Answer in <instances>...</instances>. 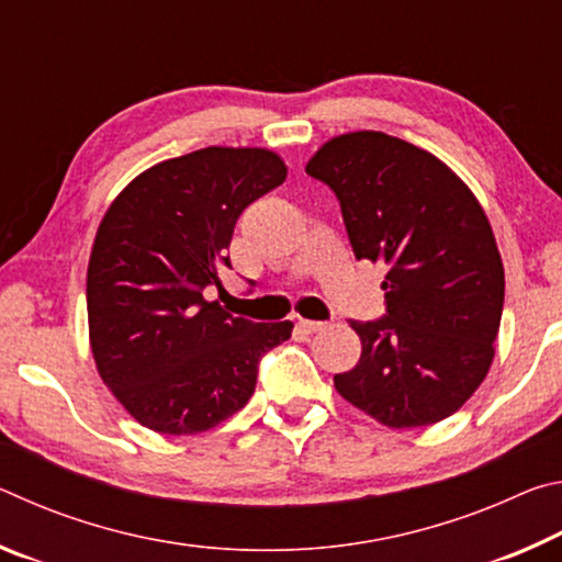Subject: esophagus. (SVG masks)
<instances>
[{"label":"esophagus","instance_id":"esophagus-1","mask_svg":"<svg viewBox=\"0 0 562 562\" xmlns=\"http://www.w3.org/2000/svg\"><path fill=\"white\" fill-rule=\"evenodd\" d=\"M302 331H307V335H312V331H322L327 327V322H317V319H300L297 322Z\"/></svg>","mask_w":562,"mask_h":562}]
</instances>
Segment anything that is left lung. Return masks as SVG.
Listing matches in <instances>:
<instances>
[{"label": "left lung", "mask_w": 562, "mask_h": 562, "mask_svg": "<svg viewBox=\"0 0 562 562\" xmlns=\"http://www.w3.org/2000/svg\"><path fill=\"white\" fill-rule=\"evenodd\" d=\"M307 173L339 198L351 250L389 272L386 317L335 389L389 429H416L469 402L493 364L506 274L479 198L429 150L382 131L341 133Z\"/></svg>", "instance_id": "1"}]
</instances>
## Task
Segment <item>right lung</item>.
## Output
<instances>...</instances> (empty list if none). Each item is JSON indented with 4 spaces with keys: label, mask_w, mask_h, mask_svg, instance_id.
I'll use <instances>...</instances> for the list:
<instances>
[{
    "label": "right lung",
    "mask_w": 562,
    "mask_h": 562,
    "mask_svg": "<svg viewBox=\"0 0 562 562\" xmlns=\"http://www.w3.org/2000/svg\"><path fill=\"white\" fill-rule=\"evenodd\" d=\"M284 178L274 150L207 146L150 166L103 215L87 272L91 355L146 429H213L252 396L265 351L290 339V319L255 325L203 297L231 265L237 217Z\"/></svg>",
    "instance_id": "1"
}]
</instances>
